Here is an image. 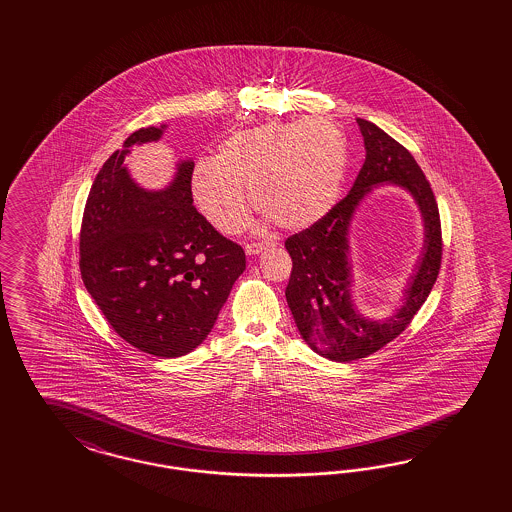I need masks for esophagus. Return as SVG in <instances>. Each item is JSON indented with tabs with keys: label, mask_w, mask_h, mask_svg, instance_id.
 <instances>
[{
	"label": "esophagus",
	"mask_w": 512,
	"mask_h": 512,
	"mask_svg": "<svg viewBox=\"0 0 512 512\" xmlns=\"http://www.w3.org/2000/svg\"><path fill=\"white\" fill-rule=\"evenodd\" d=\"M268 246H272V242H253V244H248L246 246V253L248 255H259L263 249L268 248Z\"/></svg>",
	"instance_id": "esophagus-1"
}]
</instances>
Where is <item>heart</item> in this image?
I'll use <instances>...</instances> for the list:
<instances>
[{"instance_id":"b5f03b06","label":"heart","mask_w":512,"mask_h":512,"mask_svg":"<svg viewBox=\"0 0 512 512\" xmlns=\"http://www.w3.org/2000/svg\"><path fill=\"white\" fill-rule=\"evenodd\" d=\"M347 169V142L326 120L266 124L236 131L216 159L191 172V193L202 216L219 233H240L249 195L261 212L285 229H306L334 206Z\"/></svg>"}]
</instances>
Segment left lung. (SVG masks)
<instances>
[{"label": "left lung", "instance_id": "left-lung-1", "mask_svg": "<svg viewBox=\"0 0 512 512\" xmlns=\"http://www.w3.org/2000/svg\"><path fill=\"white\" fill-rule=\"evenodd\" d=\"M366 159L357 180L326 216L285 240L293 270L285 298L300 336L321 357L351 362L398 338L434 287L441 266V221L434 191L415 157L377 125L357 118ZM405 188L420 206L425 244L403 293V304L385 320L366 318L352 298L348 229L362 201L377 185Z\"/></svg>", "mask_w": 512, "mask_h": 512}]
</instances>
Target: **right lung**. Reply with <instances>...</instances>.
I'll return each instance as SVG.
<instances>
[{"label":"right lung","instance_id":"1","mask_svg":"<svg viewBox=\"0 0 512 512\" xmlns=\"http://www.w3.org/2000/svg\"><path fill=\"white\" fill-rule=\"evenodd\" d=\"M142 127L93 180L80 227V274L122 340L154 357H184L214 328L246 253L197 212L195 163H176L171 184L140 187L125 167L131 146L161 139Z\"/></svg>","mask_w":512,"mask_h":512}]
</instances>
